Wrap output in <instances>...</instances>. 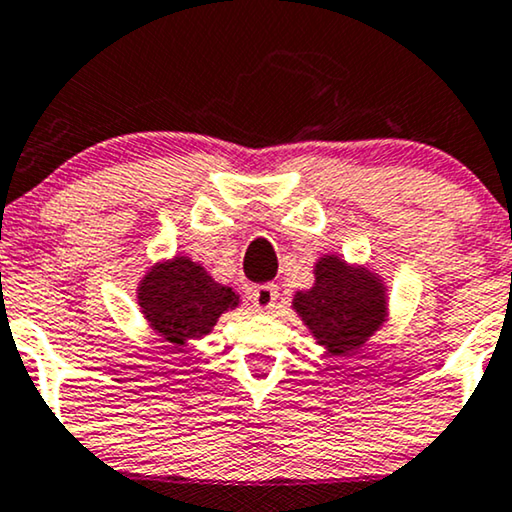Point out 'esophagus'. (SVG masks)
<instances>
[{"label": "esophagus", "instance_id": "esophagus-1", "mask_svg": "<svg viewBox=\"0 0 512 512\" xmlns=\"http://www.w3.org/2000/svg\"><path fill=\"white\" fill-rule=\"evenodd\" d=\"M277 298H280V287L277 284H261V287L251 291V301H254L258 310H270L277 303Z\"/></svg>", "mask_w": 512, "mask_h": 512}]
</instances>
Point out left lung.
<instances>
[{
    "label": "left lung",
    "instance_id": "obj_1",
    "mask_svg": "<svg viewBox=\"0 0 512 512\" xmlns=\"http://www.w3.org/2000/svg\"><path fill=\"white\" fill-rule=\"evenodd\" d=\"M294 308L317 343L334 355H348L383 324L386 291L371 272L327 256L315 268V287L296 294Z\"/></svg>",
    "mask_w": 512,
    "mask_h": 512
}]
</instances>
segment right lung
Segmentation results:
<instances>
[{"mask_svg": "<svg viewBox=\"0 0 512 512\" xmlns=\"http://www.w3.org/2000/svg\"><path fill=\"white\" fill-rule=\"evenodd\" d=\"M138 303L159 336L185 345L209 334L225 310L237 308L240 296L211 280L202 265L181 256L145 275Z\"/></svg>", "mask_w": 512, "mask_h": 512, "instance_id": "obj_1", "label": "right lung"}]
</instances>
